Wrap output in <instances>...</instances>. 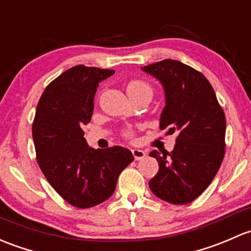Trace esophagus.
Wrapping results in <instances>:
<instances>
[{"instance_id":"obj_1","label":"esophagus","mask_w":251,"mask_h":251,"mask_svg":"<svg viewBox=\"0 0 251 251\" xmlns=\"http://www.w3.org/2000/svg\"><path fill=\"white\" fill-rule=\"evenodd\" d=\"M132 154H133V157H134V160H136V161L144 159V157L147 156L146 151H143V150H141V149H133Z\"/></svg>"}]
</instances>
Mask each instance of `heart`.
<instances>
[{
	"label": "heart",
	"mask_w": 251,
	"mask_h": 251,
	"mask_svg": "<svg viewBox=\"0 0 251 251\" xmlns=\"http://www.w3.org/2000/svg\"><path fill=\"white\" fill-rule=\"evenodd\" d=\"M142 90L151 91V89H150V86L148 85L147 83H144V81H141V80H133L127 85V92L142 91ZM127 134H131V132H127Z\"/></svg>",
	"instance_id": "b5f03b06"
}]
</instances>
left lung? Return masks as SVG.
<instances>
[{
  "label": "left lung",
  "mask_w": 251,
  "mask_h": 251,
  "mask_svg": "<svg viewBox=\"0 0 251 251\" xmlns=\"http://www.w3.org/2000/svg\"><path fill=\"white\" fill-rule=\"evenodd\" d=\"M165 91L160 128L178 132L171 152L152 150L159 172L150 179L155 196L172 204H186L208 188L225 155L226 119L207 78L176 60L142 67Z\"/></svg>",
  "instance_id": "8db88e82"
}]
</instances>
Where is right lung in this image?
Instances as JSON below:
<instances>
[{
	"mask_svg": "<svg viewBox=\"0 0 251 251\" xmlns=\"http://www.w3.org/2000/svg\"><path fill=\"white\" fill-rule=\"evenodd\" d=\"M113 70L75 66L52 80L37 104L32 125L37 162L70 204L90 208L114 194L119 174L134 160L126 148L94 149L84 138L99 83Z\"/></svg>",
	"mask_w": 251,
	"mask_h": 251,
	"instance_id": "1",
	"label": "right lung"
}]
</instances>
